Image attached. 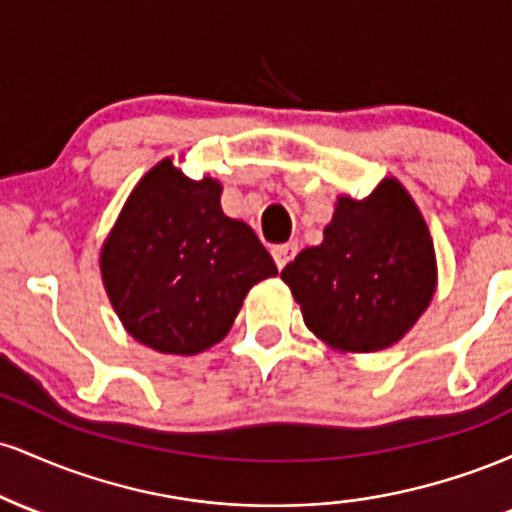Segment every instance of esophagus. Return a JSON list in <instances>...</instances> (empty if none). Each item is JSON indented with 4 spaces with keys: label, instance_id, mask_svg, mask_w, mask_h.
Returning a JSON list of instances; mask_svg holds the SVG:
<instances>
[{
    "label": "esophagus",
    "instance_id": "34e87169",
    "mask_svg": "<svg viewBox=\"0 0 512 512\" xmlns=\"http://www.w3.org/2000/svg\"><path fill=\"white\" fill-rule=\"evenodd\" d=\"M296 252H298V243H284V245H274L272 248V257H274V262H276V267L279 269H284L286 264H289L293 257H296Z\"/></svg>",
    "mask_w": 512,
    "mask_h": 512
}]
</instances>
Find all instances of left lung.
<instances>
[{"label":"left lung","mask_w":512,"mask_h":512,"mask_svg":"<svg viewBox=\"0 0 512 512\" xmlns=\"http://www.w3.org/2000/svg\"><path fill=\"white\" fill-rule=\"evenodd\" d=\"M322 243L281 272L308 330L339 351H380L431 303L438 267L428 226L402 182L339 197Z\"/></svg>","instance_id":"1"}]
</instances>
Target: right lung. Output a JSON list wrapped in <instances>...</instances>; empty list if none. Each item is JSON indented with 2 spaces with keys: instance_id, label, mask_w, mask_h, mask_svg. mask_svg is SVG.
Listing matches in <instances>:
<instances>
[{
  "instance_id": "1",
  "label": "right lung",
  "mask_w": 512,
  "mask_h": 512,
  "mask_svg": "<svg viewBox=\"0 0 512 512\" xmlns=\"http://www.w3.org/2000/svg\"><path fill=\"white\" fill-rule=\"evenodd\" d=\"M105 291L125 330L161 354L221 342L243 298L276 264L248 223L221 209V182L166 158L139 180L101 250Z\"/></svg>"
}]
</instances>
